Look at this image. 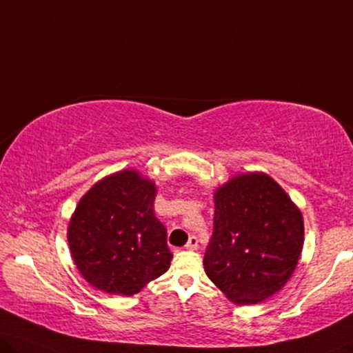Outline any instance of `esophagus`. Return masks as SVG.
I'll return each mask as SVG.
<instances>
[{
  "instance_id": "obj_1",
  "label": "esophagus",
  "mask_w": 353,
  "mask_h": 353,
  "mask_svg": "<svg viewBox=\"0 0 353 353\" xmlns=\"http://www.w3.org/2000/svg\"><path fill=\"white\" fill-rule=\"evenodd\" d=\"M185 247L187 249H190V250H194V249H198V238L194 234H192L190 238H188V241H187V244H185Z\"/></svg>"
}]
</instances>
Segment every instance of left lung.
<instances>
[{"label": "left lung", "instance_id": "obj_1", "mask_svg": "<svg viewBox=\"0 0 353 353\" xmlns=\"http://www.w3.org/2000/svg\"><path fill=\"white\" fill-rule=\"evenodd\" d=\"M208 277L236 304H255L292 277L304 241L303 217L266 174L233 177L215 193Z\"/></svg>", "mask_w": 353, "mask_h": 353}]
</instances>
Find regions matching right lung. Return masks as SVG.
<instances>
[{"mask_svg": "<svg viewBox=\"0 0 353 353\" xmlns=\"http://www.w3.org/2000/svg\"><path fill=\"white\" fill-rule=\"evenodd\" d=\"M154 201V183L136 171L103 179L79 201L68 243L88 283L131 296L168 271L172 254Z\"/></svg>", "mask_w": 353, "mask_h": 353, "instance_id": "obj_1", "label": "right lung"}]
</instances>
